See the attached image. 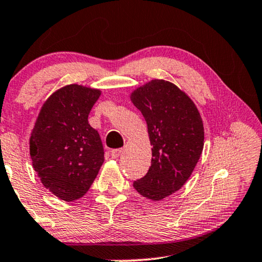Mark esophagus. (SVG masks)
Masks as SVG:
<instances>
[{
	"label": "esophagus",
	"mask_w": 262,
	"mask_h": 262,
	"mask_svg": "<svg viewBox=\"0 0 262 262\" xmlns=\"http://www.w3.org/2000/svg\"><path fill=\"white\" fill-rule=\"evenodd\" d=\"M122 148H117V149H113L112 152H110V156H112L113 159H116V158H119L121 156V153H122Z\"/></svg>",
	"instance_id": "34e87169"
}]
</instances>
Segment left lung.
Instances as JSON below:
<instances>
[{
  "label": "left lung",
  "instance_id": "8db88e82",
  "mask_svg": "<svg viewBox=\"0 0 262 262\" xmlns=\"http://www.w3.org/2000/svg\"><path fill=\"white\" fill-rule=\"evenodd\" d=\"M130 99L145 117L152 148L150 167L133 186L141 196L161 201L190 178L204 146L201 114L189 96L164 79L138 88Z\"/></svg>",
  "mask_w": 262,
  "mask_h": 262
}]
</instances>
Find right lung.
<instances>
[{
  "instance_id": "1",
  "label": "right lung",
  "mask_w": 262,
  "mask_h": 262,
  "mask_svg": "<svg viewBox=\"0 0 262 262\" xmlns=\"http://www.w3.org/2000/svg\"><path fill=\"white\" fill-rule=\"evenodd\" d=\"M101 90L70 84L50 96L31 139L33 167L54 196L71 202L83 197L98 174L104 150L98 132L88 122Z\"/></svg>"
}]
</instances>
